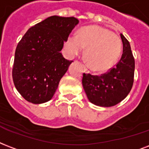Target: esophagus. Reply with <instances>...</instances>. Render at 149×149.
<instances>
[{
    "instance_id": "1",
    "label": "esophagus",
    "mask_w": 149,
    "mask_h": 149,
    "mask_svg": "<svg viewBox=\"0 0 149 149\" xmlns=\"http://www.w3.org/2000/svg\"><path fill=\"white\" fill-rule=\"evenodd\" d=\"M84 67H85V66H84ZM85 71H88L87 68H85Z\"/></svg>"
}]
</instances>
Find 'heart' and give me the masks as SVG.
<instances>
[{
	"instance_id": "1",
	"label": "heart",
	"mask_w": 149,
	"mask_h": 149,
	"mask_svg": "<svg viewBox=\"0 0 149 149\" xmlns=\"http://www.w3.org/2000/svg\"><path fill=\"white\" fill-rule=\"evenodd\" d=\"M71 56H76L86 48L85 58L95 71L111 68L118 61L122 50V42L118 36L105 28L92 25L81 29L78 36L71 34L65 42Z\"/></svg>"
}]
</instances>
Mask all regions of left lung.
Returning a JSON list of instances; mask_svg holds the SVG:
<instances>
[{
	"label": "left lung",
	"mask_w": 149,
	"mask_h": 149,
	"mask_svg": "<svg viewBox=\"0 0 149 149\" xmlns=\"http://www.w3.org/2000/svg\"><path fill=\"white\" fill-rule=\"evenodd\" d=\"M124 51L116 66L100 75L83 74L82 85L88 100L100 107H109L120 102L133 86L134 58L128 40L120 34Z\"/></svg>",
	"instance_id": "left-lung-1"
}]
</instances>
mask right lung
<instances>
[{
    "label": "right lung",
    "mask_w": 149,
    "mask_h": 149,
    "mask_svg": "<svg viewBox=\"0 0 149 149\" xmlns=\"http://www.w3.org/2000/svg\"><path fill=\"white\" fill-rule=\"evenodd\" d=\"M78 20L51 16L31 27L17 45L12 78L16 89L34 104L49 101L71 61L61 53L64 42Z\"/></svg>",
    "instance_id": "add662e5"
}]
</instances>
